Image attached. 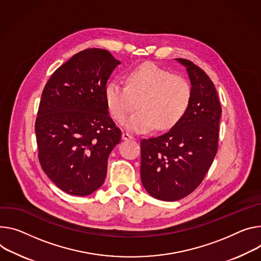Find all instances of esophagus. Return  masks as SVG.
Instances as JSON below:
<instances>
[{
    "instance_id": "34e87169",
    "label": "esophagus",
    "mask_w": 261,
    "mask_h": 261,
    "mask_svg": "<svg viewBox=\"0 0 261 261\" xmlns=\"http://www.w3.org/2000/svg\"><path fill=\"white\" fill-rule=\"evenodd\" d=\"M122 138H123L124 140H131V139H133L134 137H133L131 134H129V133H127V132H124L123 135H122Z\"/></svg>"
}]
</instances>
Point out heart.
Segmentation results:
<instances>
[{"label": "heart", "mask_w": 261, "mask_h": 261, "mask_svg": "<svg viewBox=\"0 0 261 261\" xmlns=\"http://www.w3.org/2000/svg\"><path fill=\"white\" fill-rule=\"evenodd\" d=\"M104 94L107 108L118 123H123L137 105L139 109L128 118L126 127L133 132H147L154 127H174L188 109L192 87L183 77L148 62L130 70L126 85L109 81Z\"/></svg>", "instance_id": "1"}]
</instances>
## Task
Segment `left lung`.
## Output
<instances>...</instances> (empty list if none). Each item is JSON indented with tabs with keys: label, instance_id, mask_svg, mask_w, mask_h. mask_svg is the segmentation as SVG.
<instances>
[{
	"label": "left lung",
	"instance_id": "8db88e82",
	"mask_svg": "<svg viewBox=\"0 0 261 261\" xmlns=\"http://www.w3.org/2000/svg\"><path fill=\"white\" fill-rule=\"evenodd\" d=\"M186 67L192 100L181 120L167 133L140 141V178L146 191L162 201H178L201 184L218 152L222 108L207 74L192 61Z\"/></svg>",
	"mask_w": 261,
	"mask_h": 261
}]
</instances>
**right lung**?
<instances>
[{"instance_id": "right-lung-1", "label": "right lung", "mask_w": 261, "mask_h": 261, "mask_svg": "<svg viewBox=\"0 0 261 261\" xmlns=\"http://www.w3.org/2000/svg\"><path fill=\"white\" fill-rule=\"evenodd\" d=\"M118 64L106 50L86 49L58 67L43 88L35 122L38 158L69 195L88 196L103 185L109 154L121 141L104 94Z\"/></svg>"}]
</instances>
